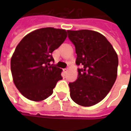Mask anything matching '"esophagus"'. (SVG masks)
<instances>
[{"mask_svg": "<svg viewBox=\"0 0 131 131\" xmlns=\"http://www.w3.org/2000/svg\"><path fill=\"white\" fill-rule=\"evenodd\" d=\"M63 71H64V72H66H66L68 71V68H65V69H63Z\"/></svg>", "mask_w": 131, "mask_h": 131, "instance_id": "1", "label": "esophagus"}]
</instances>
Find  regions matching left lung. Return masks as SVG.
Listing matches in <instances>:
<instances>
[{"mask_svg":"<svg viewBox=\"0 0 131 131\" xmlns=\"http://www.w3.org/2000/svg\"><path fill=\"white\" fill-rule=\"evenodd\" d=\"M77 58V79L69 83L70 95L82 106L101 101L113 87L117 76L118 57L112 45L101 33L90 30H68Z\"/></svg>","mask_w":131,"mask_h":131,"instance_id":"1","label":"left lung"}]
</instances>
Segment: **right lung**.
Masks as SVG:
<instances>
[{
	"label": "right lung",
	"instance_id": "right-lung-1",
	"mask_svg": "<svg viewBox=\"0 0 131 131\" xmlns=\"http://www.w3.org/2000/svg\"><path fill=\"white\" fill-rule=\"evenodd\" d=\"M67 31L43 28L27 34L18 43L11 59L13 82L24 97L41 101L49 97L62 69L50 65L52 53L64 42Z\"/></svg>",
	"mask_w": 131,
	"mask_h": 131
}]
</instances>
